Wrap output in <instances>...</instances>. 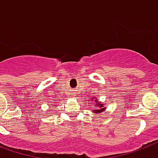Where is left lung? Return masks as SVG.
I'll return each mask as SVG.
<instances>
[{
    "instance_id": "obj_1",
    "label": "left lung",
    "mask_w": 158,
    "mask_h": 158,
    "mask_svg": "<svg viewBox=\"0 0 158 158\" xmlns=\"http://www.w3.org/2000/svg\"><path fill=\"white\" fill-rule=\"evenodd\" d=\"M92 101H93V106L95 107L96 109H93V112L96 113V114H99V113H102L103 111H104L106 109L105 107H103V103H102L101 102H99L98 100L95 98L93 99V98H92Z\"/></svg>"
}]
</instances>
